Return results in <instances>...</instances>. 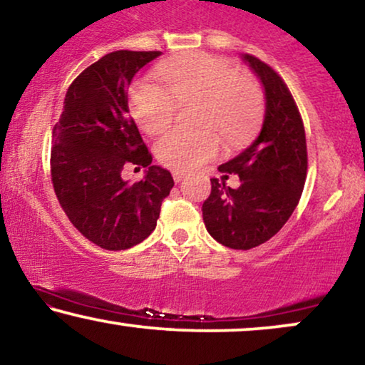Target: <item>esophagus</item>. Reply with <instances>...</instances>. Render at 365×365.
<instances>
[{"label": "esophagus", "mask_w": 365, "mask_h": 365, "mask_svg": "<svg viewBox=\"0 0 365 365\" xmlns=\"http://www.w3.org/2000/svg\"><path fill=\"white\" fill-rule=\"evenodd\" d=\"M183 178V173H180V172H173V180H175V182H180V180H182Z\"/></svg>", "instance_id": "obj_1"}]
</instances>
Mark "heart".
Segmentation results:
<instances>
[{"instance_id":"heart-1","label":"heart","mask_w":365,"mask_h":365,"mask_svg":"<svg viewBox=\"0 0 365 365\" xmlns=\"http://www.w3.org/2000/svg\"><path fill=\"white\" fill-rule=\"evenodd\" d=\"M165 87L135 81L128 106L135 123L148 135L163 131L178 106L197 101L193 119L202 126L173 128L158 138L155 153L165 167L183 172L219 155L220 136L230 146H241L256 135L264 113V96L252 77L239 73L222 57L190 53L158 67Z\"/></svg>"}]
</instances>
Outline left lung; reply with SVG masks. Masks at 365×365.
<instances>
[{"label":"left lung","mask_w":365,"mask_h":365,"mask_svg":"<svg viewBox=\"0 0 365 365\" xmlns=\"http://www.w3.org/2000/svg\"><path fill=\"white\" fill-rule=\"evenodd\" d=\"M259 77L266 96L259 136L219 172L239 175L241 187L210 178V195L202 205L209 234L225 247H256L269 241L297 209L307 180V138L292 92L274 68L255 55H242Z\"/></svg>","instance_id":"obj_1"}]
</instances>
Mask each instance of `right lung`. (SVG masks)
<instances>
[{"instance_id":"right-lung-1","label":"right lung","mask_w":365,"mask_h":365,"mask_svg":"<svg viewBox=\"0 0 365 365\" xmlns=\"http://www.w3.org/2000/svg\"><path fill=\"white\" fill-rule=\"evenodd\" d=\"M161 52L118 50L94 62L68 87L53 126L50 172L68 220L96 246L129 249L153 232L161 202L173 187L168 170L151 165V153L129 116L128 86ZM149 167L129 186L124 166Z\"/></svg>"}]
</instances>
